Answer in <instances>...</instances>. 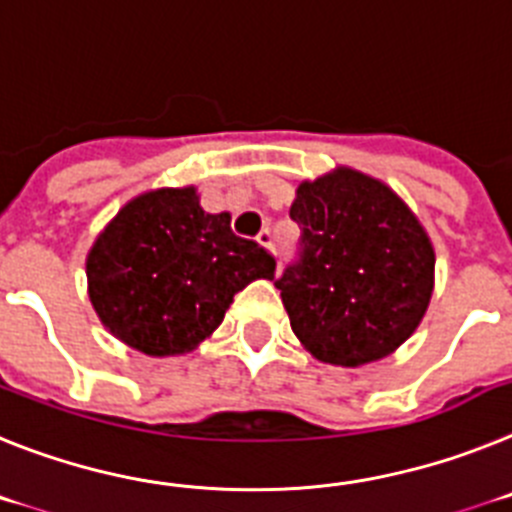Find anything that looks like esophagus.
<instances>
[{
	"label": "esophagus",
	"mask_w": 512,
	"mask_h": 512,
	"mask_svg": "<svg viewBox=\"0 0 512 512\" xmlns=\"http://www.w3.org/2000/svg\"><path fill=\"white\" fill-rule=\"evenodd\" d=\"M257 242H260L265 250H275V234L270 229H262L260 234H257Z\"/></svg>",
	"instance_id": "34e87169"
}]
</instances>
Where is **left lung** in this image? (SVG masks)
Returning <instances> with one entry per match:
<instances>
[{
	"instance_id": "1",
	"label": "left lung",
	"mask_w": 512,
	"mask_h": 512,
	"mask_svg": "<svg viewBox=\"0 0 512 512\" xmlns=\"http://www.w3.org/2000/svg\"><path fill=\"white\" fill-rule=\"evenodd\" d=\"M291 219L299 257L275 288L293 335L332 366L394 353L433 296L435 252L415 213L381 180L337 167L301 182Z\"/></svg>"
}]
</instances>
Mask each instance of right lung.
<instances>
[{
    "label": "right lung",
    "mask_w": 512,
    "mask_h": 512,
    "mask_svg": "<svg viewBox=\"0 0 512 512\" xmlns=\"http://www.w3.org/2000/svg\"><path fill=\"white\" fill-rule=\"evenodd\" d=\"M265 247L231 231L229 213H206L195 188H159L128 201L87 255V286L100 322L146 355L198 348L234 293L273 281Z\"/></svg>",
    "instance_id": "obj_1"
}]
</instances>
